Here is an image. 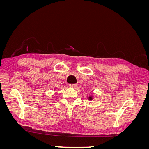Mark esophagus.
<instances>
[{
    "instance_id": "esophagus-1",
    "label": "esophagus",
    "mask_w": 149,
    "mask_h": 149,
    "mask_svg": "<svg viewBox=\"0 0 149 149\" xmlns=\"http://www.w3.org/2000/svg\"><path fill=\"white\" fill-rule=\"evenodd\" d=\"M76 85H77L76 84H70L69 86L70 88H75L76 86Z\"/></svg>"
}]
</instances>
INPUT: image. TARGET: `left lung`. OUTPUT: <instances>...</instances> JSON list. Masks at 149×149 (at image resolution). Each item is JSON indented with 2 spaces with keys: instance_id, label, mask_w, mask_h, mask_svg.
<instances>
[{
  "instance_id": "1",
  "label": "left lung",
  "mask_w": 149,
  "mask_h": 149,
  "mask_svg": "<svg viewBox=\"0 0 149 149\" xmlns=\"http://www.w3.org/2000/svg\"><path fill=\"white\" fill-rule=\"evenodd\" d=\"M89 100H93V97H92V96H90V97H89Z\"/></svg>"
}]
</instances>
